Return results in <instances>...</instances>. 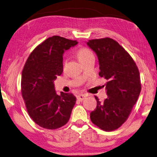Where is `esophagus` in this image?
<instances>
[{
    "label": "esophagus",
    "instance_id": "34e87169",
    "mask_svg": "<svg viewBox=\"0 0 157 157\" xmlns=\"http://www.w3.org/2000/svg\"><path fill=\"white\" fill-rule=\"evenodd\" d=\"M86 95L85 94H78V96H77V99H78V101H82L83 100H84L85 99H86Z\"/></svg>",
    "mask_w": 157,
    "mask_h": 157
}]
</instances>
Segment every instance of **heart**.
Wrapping results in <instances>:
<instances>
[{
	"mask_svg": "<svg viewBox=\"0 0 157 157\" xmlns=\"http://www.w3.org/2000/svg\"><path fill=\"white\" fill-rule=\"evenodd\" d=\"M91 56H93L92 51L88 48L86 47H81L76 52V56L77 58L78 59V60L81 62H83L85 60H86L87 58L90 57Z\"/></svg>",
	"mask_w": 157,
	"mask_h": 157,
	"instance_id": "heart-1",
	"label": "heart"
}]
</instances>
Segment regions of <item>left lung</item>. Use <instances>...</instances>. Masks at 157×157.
Returning <instances> with one entry per match:
<instances>
[{"label": "left lung", "instance_id": "obj_1", "mask_svg": "<svg viewBox=\"0 0 157 157\" xmlns=\"http://www.w3.org/2000/svg\"><path fill=\"white\" fill-rule=\"evenodd\" d=\"M99 59V76L105 84L107 98L99 101L90 113L94 125L105 132H111L127 121L141 90L140 73L129 53L112 38L90 40L87 42Z\"/></svg>", "mask_w": 157, "mask_h": 157}]
</instances>
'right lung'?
Instances as JSON below:
<instances>
[{
    "instance_id": "right-lung-1",
    "label": "right lung",
    "mask_w": 157,
    "mask_h": 157,
    "mask_svg": "<svg viewBox=\"0 0 157 157\" xmlns=\"http://www.w3.org/2000/svg\"><path fill=\"white\" fill-rule=\"evenodd\" d=\"M77 43L58 35L48 37L32 51L23 69L21 87L27 112L44 129L65 125L76 104L73 94H56L53 81L63 73L64 51Z\"/></svg>"
}]
</instances>
